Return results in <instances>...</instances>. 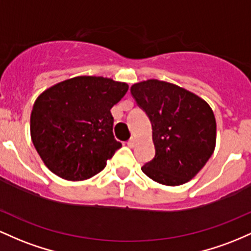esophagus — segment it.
I'll return each instance as SVG.
<instances>
[{
  "label": "esophagus",
  "instance_id": "esophagus-1",
  "mask_svg": "<svg viewBox=\"0 0 251 251\" xmlns=\"http://www.w3.org/2000/svg\"><path fill=\"white\" fill-rule=\"evenodd\" d=\"M126 145H128L130 148H134L135 145H136V140H135L134 137H130V139L128 140V142H126Z\"/></svg>",
  "mask_w": 251,
  "mask_h": 251
}]
</instances>
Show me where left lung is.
<instances>
[{"label":"left lung","instance_id":"1","mask_svg":"<svg viewBox=\"0 0 251 251\" xmlns=\"http://www.w3.org/2000/svg\"><path fill=\"white\" fill-rule=\"evenodd\" d=\"M130 92L151 123L155 156L143 173L167 186L197 176L216 147V118L210 105L192 92L167 81L148 79Z\"/></svg>","mask_w":251,"mask_h":251}]
</instances>
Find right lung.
I'll return each mask as SVG.
<instances>
[{
	"instance_id": "obj_1",
	"label": "right lung",
	"mask_w": 251,
	"mask_h": 251,
	"mask_svg": "<svg viewBox=\"0 0 251 251\" xmlns=\"http://www.w3.org/2000/svg\"><path fill=\"white\" fill-rule=\"evenodd\" d=\"M128 88L110 78L79 75L50 86L36 98L30 136L50 172L80 181L104 170L122 147L112 134L110 109Z\"/></svg>"
}]
</instances>
